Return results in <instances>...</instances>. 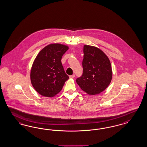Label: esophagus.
I'll return each mask as SVG.
<instances>
[{
  "mask_svg": "<svg viewBox=\"0 0 147 147\" xmlns=\"http://www.w3.org/2000/svg\"><path fill=\"white\" fill-rule=\"evenodd\" d=\"M69 77L70 79H74V77H75V75H74V74H73V75H71V76H69Z\"/></svg>",
  "mask_w": 147,
  "mask_h": 147,
  "instance_id": "34e87169",
  "label": "esophagus"
}]
</instances>
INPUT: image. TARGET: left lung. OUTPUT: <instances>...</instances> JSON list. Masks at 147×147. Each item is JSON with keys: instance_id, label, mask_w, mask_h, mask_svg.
Returning <instances> with one entry per match:
<instances>
[{"instance_id": "8db88e82", "label": "left lung", "mask_w": 147, "mask_h": 147, "mask_svg": "<svg viewBox=\"0 0 147 147\" xmlns=\"http://www.w3.org/2000/svg\"><path fill=\"white\" fill-rule=\"evenodd\" d=\"M83 74L76 81L80 88L89 95L102 92L112 79L111 63L108 57L96 47L84 45Z\"/></svg>"}]
</instances>
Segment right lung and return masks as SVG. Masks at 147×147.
I'll return each instance as SVG.
<instances>
[{"label":"right lung","instance_id":"1","mask_svg":"<svg viewBox=\"0 0 147 147\" xmlns=\"http://www.w3.org/2000/svg\"><path fill=\"white\" fill-rule=\"evenodd\" d=\"M69 47L60 44H49L41 49L32 66L30 78L36 91L52 98L62 89L69 77L61 63V58Z\"/></svg>","mask_w":147,"mask_h":147}]
</instances>
